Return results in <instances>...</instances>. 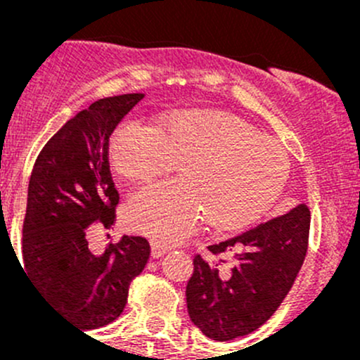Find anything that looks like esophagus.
<instances>
[{"instance_id": "34e87169", "label": "esophagus", "mask_w": 360, "mask_h": 360, "mask_svg": "<svg viewBox=\"0 0 360 360\" xmlns=\"http://www.w3.org/2000/svg\"><path fill=\"white\" fill-rule=\"evenodd\" d=\"M166 252H167V247H166V245H162V243L155 242V240L150 242V255H152V257H154V259L162 257V255L166 254Z\"/></svg>"}]
</instances>
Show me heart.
Listing matches in <instances>:
<instances>
[{
  "mask_svg": "<svg viewBox=\"0 0 360 360\" xmlns=\"http://www.w3.org/2000/svg\"><path fill=\"white\" fill-rule=\"evenodd\" d=\"M111 159L139 183L181 166L183 181L139 189L123 212L131 232L164 243L181 242L205 220L217 230L257 221L289 177V157L278 142L218 111H186L159 128L127 120L111 140Z\"/></svg>",
  "mask_w": 360,
  "mask_h": 360,
  "instance_id": "heart-1",
  "label": "heart"
}]
</instances>
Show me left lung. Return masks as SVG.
<instances>
[{
    "instance_id": "8db88e82",
    "label": "left lung",
    "mask_w": 360,
    "mask_h": 360,
    "mask_svg": "<svg viewBox=\"0 0 360 360\" xmlns=\"http://www.w3.org/2000/svg\"><path fill=\"white\" fill-rule=\"evenodd\" d=\"M309 208L298 205L226 240L212 243L206 262L200 254L186 286L189 318L212 340L245 337L281 307L308 250Z\"/></svg>"
}]
</instances>
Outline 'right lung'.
<instances>
[{"label":"right lung","instance_id":"add662e5","mask_svg":"<svg viewBox=\"0 0 360 360\" xmlns=\"http://www.w3.org/2000/svg\"><path fill=\"white\" fill-rule=\"evenodd\" d=\"M142 93L94 101L45 143L28 183L23 272L71 323L100 328L122 315L150 245L123 235L100 254L89 233L111 229L120 194L110 171V137Z\"/></svg>","mask_w":360,"mask_h":360}]
</instances>
